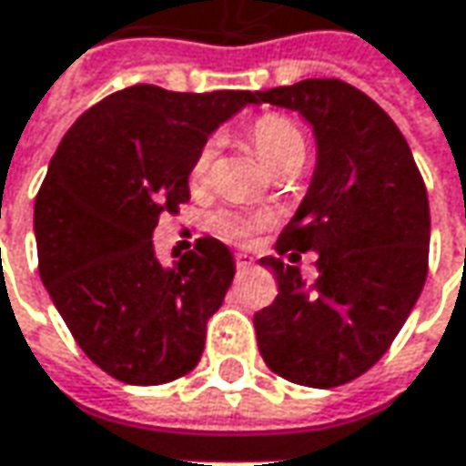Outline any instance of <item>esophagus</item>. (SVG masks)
Instances as JSON below:
<instances>
[{"label": "esophagus", "mask_w": 466, "mask_h": 466, "mask_svg": "<svg viewBox=\"0 0 466 466\" xmlns=\"http://www.w3.org/2000/svg\"><path fill=\"white\" fill-rule=\"evenodd\" d=\"M236 267H238L241 272H246V269H251V267H254V259H251L248 254H236Z\"/></svg>", "instance_id": "esophagus-1"}]
</instances>
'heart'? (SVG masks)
Wrapping results in <instances>:
<instances>
[{"instance_id": "obj_1", "label": "heart", "mask_w": 466, "mask_h": 466, "mask_svg": "<svg viewBox=\"0 0 466 466\" xmlns=\"http://www.w3.org/2000/svg\"><path fill=\"white\" fill-rule=\"evenodd\" d=\"M251 142H254L257 153L264 160V166L272 173L300 168L303 160H306V153H309L306 135L300 132V127L293 118L278 116V114L261 116L254 124ZM212 160H215V145L205 142L197 150L194 160H191V168H188V184H191V188H202L209 181ZM264 225H267V218L251 215V212H220V215L212 218V228L220 236L230 238V241H246L254 233H259Z\"/></svg>"}]
</instances>
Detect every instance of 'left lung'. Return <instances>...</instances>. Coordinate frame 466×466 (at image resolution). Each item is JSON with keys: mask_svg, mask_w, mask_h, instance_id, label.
Here are the masks:
<instances>
[{"mask_svg": "<svg viewBox=\"0 0 466 466\" xmlns=\"http://www.w3.org/2000/svg\"><path fill=\"white\" fill-rule=\"evenodd\" d=\"M298 111L316 135L309 194L279 233V293L254 316L264 363L300 386L331 389L376 366L420 298L431 209L410 145L384 108L342 80H303L257 93ZM316 250L305 288L281 257Z\"/></svg>", "mask_w": 466, "mask_h": 466, "instance_id": "1", "label": "left lung"}]
</instances>
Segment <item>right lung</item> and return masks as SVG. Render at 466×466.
I'll return each mask as SVG.
<instances>
[{
    "instance_id": "right-lung-1",
    "label": "right lung",
    "mask_w": 466,
    "mask_h": 466,
    "mask_svg": "<svg viewBox=\"0 0 466 466\" xmlns=\"http://www.w3.org/2000/svg\"><path fill=\"white\" fill-rule=\"evenodd\" d=\"M248 103L251 90L132 85L87 108L48 163L33 212L38 272L82 352L124 384H168L202 358L233 254L199 238L163 267L153 230L188 202V168L207 137Z\"/></svg>"
}]
</instances>
